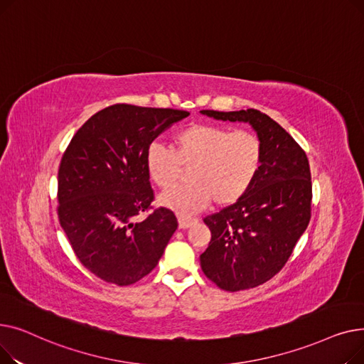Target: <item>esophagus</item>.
<instances>
[{
    "mask_svg": "<svg viewBox=\"0 0 364 364\" xmlns=\"http://www.w3.org/2000/svg\"><path fill=\"white\" fill-rule=\"evenodd\" d=\"M198 220L196 218H192V217H184V215H180L178 217V227L180 228H188L192 224H195Z\"/></svg>",
    "mask_w": 364,
    "mask_h": 364,
    "instance_id": "obj_1",
    "label": "esophagus"
}]
</instances>
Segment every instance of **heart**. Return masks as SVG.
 <instances>
[{"instance_id": "heart-1", "label": "heart", "mask_w": 364, "mask_h": 364, "mask_svg": "<svg viewBox=\"0 0 364 364\" xmlns=\"http://www.w3.org/2000/svg\"><path fill=\"white\" fill-rule=\"evenodd\" d=\"M262 162L264 146L255 132L215 124H192L176 134L172 150L153 143L146 151V169L162 190L190 168L188 184L161 196V203L178 214L199 213L211 200L217 206L236 203L257 181Z\"/></svg>"}]
</instances>
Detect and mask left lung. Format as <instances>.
<instances>
[{"label": "left lung", "mask_w": 364, "mask_h": 364, "mask_svg": "<svg viewBox=\"0 0 364 364\" xmlns=\"http://www.w3.org/2000/svg\"><path fill=\"white\" fill-rule=\"evenodd\" d=\"M202 113L250 122L264 146L261 172L250 192L203 218L211 230V242L200 255L205 276L228 292L251 289L283 269L310 223L309 158L288 131L257 109Z\"/></svg>", "instance_id": "left-lung-1"}]
</instances>
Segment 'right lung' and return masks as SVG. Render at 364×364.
<instances>
[{
  "label": "right lung",
  "instance_id": "obj_1",
  "mask_svg": "<svg viewBox=\"0 0 364 364\" xmlns=\"http://www.w3.org/2000/svg\"><path fill=\"white\" fill-rule=\"evenodd\" d=\"M188 114L112 105L92 114L65 150L57 215L75 255L99 279L118 286L139 282L155 269L177 230L171 209L151 206L155 193L146 151L162 131ZM141 212L149 214L137 222Z\"/></svg>",
  "mask_w": 364,
  "mask_h": 364
}]
</instances>
